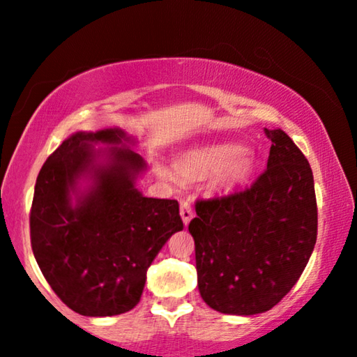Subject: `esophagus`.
<instances>
[{"instance_id": "1", "label": "esophagus", "mask_w": 357, "mask_h": 357, "mask_svg": "<svg viewBox=\"0 0 357 357\" xmlns=\"http://www.w3.org/2000/svg\"><path fill=\"white\" fill-rule=\"evenodd\" d=\"M179 213H181V218H183L184 225H189V222H191L192 217H194L191 204H189L188 201H183L181 202V207H179Z\"/></svg>"}]
</instances>
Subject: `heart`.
<instances>
[{
  "instance_id": "b5f03b06",
  "label": "heart",
  "mask_w": 357,
  "mask_h": 357,
  "mask_svg": "<svg viewBox=\"0 0 357 357\" xmlns=\"http://www.w3.org/2000/svg\"><path fill=\"white\" fill-rule=\"evenodd\" d=\"M174 166L184 179H201L215 174L213 188L230 192L250 181L256 161L243 145L213 144L184 151L176 158ZM160 174L168 181L174 179L173 173L165 168H160Z\"/></svg>"
}]
</instances>
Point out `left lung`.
Returning a JSON list of instances; mask_svg holds the SVG:
<instances>
[{
    "label": "left lung",
    "instance_id": "left-lung-1",
    "mask_svg": "<svg viewBox=\"0 0 357 357\" xmlns=\"http://www.w3.org/2000/svg\"><path fill=\"white\" fill-rule=\"evenodd\" d=\"M268 169L222 199L197 201L189 223L204 302L227 315L268 312L298 281L317 241L308 161L281 129H266Z\"/></svg>",
    "mask_w": 357,
    "mask_h": 357
}]
</instances>
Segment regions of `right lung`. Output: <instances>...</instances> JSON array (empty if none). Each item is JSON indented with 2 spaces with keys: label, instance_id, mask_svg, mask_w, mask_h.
<instances>
[{
  "label": "right lung",
  "instance_id": "right-lung-1",
  "mask_svg": "<svg viewBox=\"0 0 357 357\" xmlns=\"http://www.w3.org/2000/svg\"><path fill=\"white\" fill-rule=\"evenodd\" d=\"M135 146L121 127L75 132L37 176L32 251L54 292L79 315L132 310L146 269L183 230L178 201L146 197L137 188L146 161Z\"/></svg>",
  "mask_w": 357,
  "mask_h": 357
}]
</instances>
